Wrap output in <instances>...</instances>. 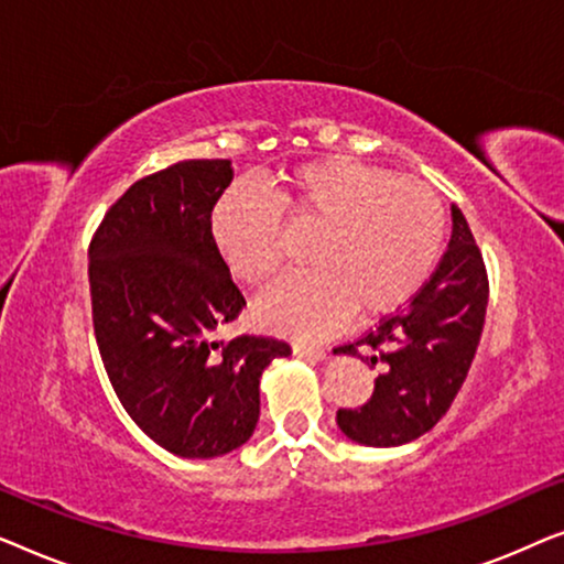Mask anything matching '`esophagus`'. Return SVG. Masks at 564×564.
Returning a JSON list of instances; mask_svg holds the SVG:
<instances>
[{
    "mask_svg": "<svg viewBox=\"0 0 564 564\" xmlns=\"http://www.w3.org/2000/svg\"><path fill=\"white\" fill-rule=\"evenodd\" d=\"M292 351H295L297 357H303V359H313V361H323V359H326V349H323V346L295 344V346H292Z\"/></svg>",
    "mask_w": 564,
    "mask_h": 564,
    "instance_id": "obj_1",
    "label": "esophagus"
}]
</instances>
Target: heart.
Listing matches in <instances>:
<instances>
[{
	"label": "heart",
	"mask_w": 564,
	"mask_h": 564,
	"mask_svg": "<svg viewBox=\"0 0 564 564\" xmlns=\"http://www.w3.org/2000/svg\"><path fill=\"white\" fill-rule=\"evenodd\" d=\"M282 215L292 228H315L311 269L282 276L253 303V315L282 334H326L349 313H395L419 295L444 249V207L426 184L334 156L282 174L272 197L249 184L218 197L213 243L238 282L261 284L276 272Z\"/></svg>",
	"instance_id": "1"
}]
</instances>
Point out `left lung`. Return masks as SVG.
Listing matches in <instances>:
<instances>
[{
  "label": "left lung",
  "instance_id": "left-lung-1",
  "mask_svg": "<svg viewBox=\"0 0 564 564\" xmlns=\"http://www.w3.org/2000/svg\"><path fill=\"white\" fill-rule=\"evenodd\" d=\"M488 274L473 230L452 205L449 249L419 295L359 341L338 346L380 369L372 398L341 408L338 429L365 446H400L431 431L449 411L482 336Z\"/></svg>",
  "mask_w": 564,
  "mask_h": 564
}]
</instances>
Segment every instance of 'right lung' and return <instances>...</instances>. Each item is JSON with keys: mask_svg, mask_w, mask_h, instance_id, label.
<instances>
[{"mask_svg": "<svg viewBox=\"0 0 564 564\" xmlns=\"http://www.w3.org/2000/svg\"><path fill=\"white\" fill-rule=\"evenodd\" d=\"M234 182L228 159H192L135 182L89 246L91 318L107 377L145 436L187 459L249 442L259 380L290 346L215 341L246 300L213 243L210 215Z\"/></svg>", "mask_w": 564, "mask_h": 564, "instance_id": "1", "label": "right lung"}]
</instances>
